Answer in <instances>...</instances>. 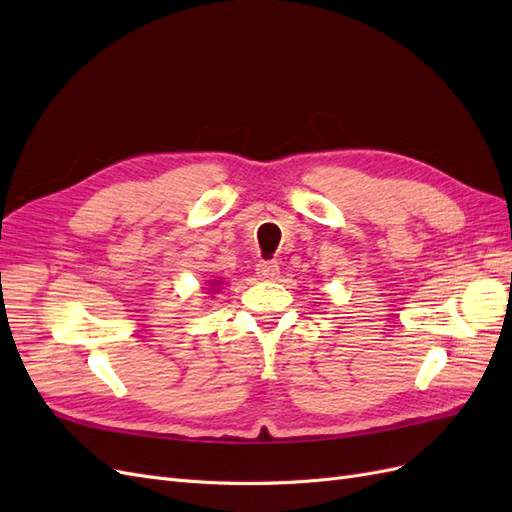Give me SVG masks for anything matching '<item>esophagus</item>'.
Masks as SVG:
<instances>
[{
	"label": "esophagus",
	"mask_w": 512,
	"mask_h": 512,
	"mask_svg": "<svg viewBox=\"0 0 512 512\" xmlns=\"http://www.w3.org/2000/svg\"><path fill=\"white\" fill-rule=\"evenodd\" d=\"M256 273L260 280H277L280 277V265L275 260H260L256 265Z\"/></svg>",
	"instance_id": "34e87169"
}]
</instances>
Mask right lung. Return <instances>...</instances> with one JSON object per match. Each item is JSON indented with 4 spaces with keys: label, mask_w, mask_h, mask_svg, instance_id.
<instances>
[{
    "label": "right lung",
    "mask_w": 512,
    "mask_h": 512,
    "mask_svg": "<svg viewBox=\"0 0 512 512\" xmlns=\"http://www.w3.org/2000/svg\"><path fill=\"white\" fill-rule=\"evenodd\" d=\"M209 286H211V288H207V290L215 292V290H218V288L222 286V280H213V282H209Z\"/></svg>",
    "instance_id": "add662e5"
}]
</instances>
